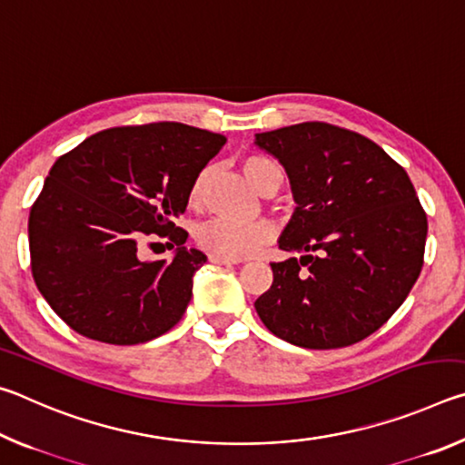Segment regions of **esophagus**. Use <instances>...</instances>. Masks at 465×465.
<instances>
[{
	"label": "esophagus",
	"instance_id": "34e87169",
	"mask_svg": "<svg viewBox=\"0 0 465 465\" xmlns=\"http://www.w3.org/2000/svg\"><path fill=\"white\" fill-rule=\"evenodd\" d=\"M209 262H213V264H227V266H232V264H238L240 261H232V258H223V256H217V254H209Z\"/></svg>",
	"mask_w": 465,
	"mask_h": 465
}]
</instances>
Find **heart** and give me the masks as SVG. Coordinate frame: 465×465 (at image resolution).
<instances>
[{"label":"heart","instance_id":"heart-1","mask_svg":"<svg viewBox=\"0 0 465 465\" xmlns=\"http://www.w3.org/2000/svg\"><path fill=\"white\" fill-rule=\"evenodd\" d=\"M242 170L246 178L254 184L262 194L274 193L281 184V168L277 162L261 153H248L242 157ZM211 172L203 170L194 178L188 191V204L199 209L204 203L207 194ZM274 238V227L269 222H252V223H238L230 219H211L196 230V242L209 254H217L232 261L252 256L264 246H269Z\"/></svg>","mask_w":465,"mask_h":465}]
</instances>
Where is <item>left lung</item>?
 <instances>
[{
  "label": "left lung",
  "mask_w": 465,
  "mask_h": 465,
  "mask_svg": "<svg viewBox=\"0 0 465 465\" xmlns=\"http://www.w3.org/2000/svg\"><path fill=\"white\" fill-rule=\"evenodd\" d=\"M256 143L279 157L295 196L272 285L254 308L274 336L303 349L365 341L411 293L424 262L427 213L406 170L371 139L310 121Z\"/></svg>",
  "instance_id": "left-lung-1"
}]
</instances>
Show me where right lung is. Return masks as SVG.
Masks as SVG:
<instances>
[{
	"mask_svg": "<svg viewBox=\"0 0 465 465\" xmlns=\"http://www.w3.org/2000/svg\"><path fill=\"white\" fill-rule=\"evenodd\" d=\"M225 141L183 123L127 124L53 163L28 217L30 269L69 328L98 342L139 344L178 324L207 256L184 248L188 232L174 222ZM152 232L179 248L172 262L138 261V242Z\"/></svg>",
	"mask_w": 465,
	"mask_h": 465,
	"instance_id": "1",
	"label": "right lung"
}]
</instances>
